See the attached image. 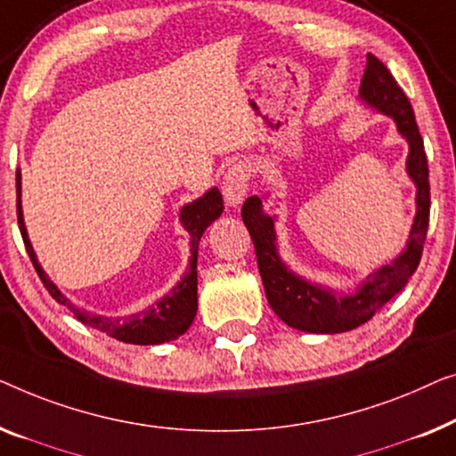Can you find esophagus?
Masks as SVG:
<instances>
[{
  "label": "esophagus",
  "mask_w": 456,
  "mask_h": 456,
  "mask_svg": "<svg viewBox=\"0 0 456 456\" xmlns=\"http://www.w3.org/2000/svg\"><path fill=\"white\" fill-rule=\"evenodd\" d=\"M249 182H252V167L246 161H237L229 167L223 177V196L229 207H237L246 198Z\"/></svg>",
  "instance_id": "obj_1"
}]
</instances>
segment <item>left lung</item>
<instances>
[{"label":"left lung","mask_w":456,"mask_h":456,"mask_svg":"<svg viewBox=\"0 0 456 456\" xmlns=\"http://www.w3.org/2000/svg\"><path fill=\"white\" fill-rule=\"evenodd\" d=\"M359 97L368 105L380 109L382 113L393 115L399 132L407 138V171L418 183V215H415L405 252L378 273L370 274L355 295L341 297L322 287L305 283L304 279L287 271L274 248L273 219L262 213L258 196L248 198L241 207V219L254 241L266 299L274 314L297 330L332 335V332H347L365 324L396 293L403 291L421 260L429 223V179L423 138L415 124L413 107L388 68L371 53H368Z\"/></svg>","instance_id":"obj_1"}]
</instances>
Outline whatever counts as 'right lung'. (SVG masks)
Listing matches in <instances>:
<instances>
[{"label":"right lung","mask_w":456,"mask_h":456,"mask_svg":"<svg viewBox=\"0 0 456 456\" xmlns=\"http://www.w3.org/2000/svg\"><path fill=\"white\" fill-rule=\"evenodd\" d=\"M16 213H18V227H20L24 248L30 256L38 279L43 281L45 289L49 291L57 304L69 307L74 312V316L80 320L82 324L93 326V329L101 330L102 335L118 338V341L132 343V345H159L173 341V338L182 337L185 330L190 329V324L194 322L196 310H198V274H196V262H198V241L210 223L223 213V196L221 191L213 188L207 191L200 200L188 204L182 208V223L191 235V258L188 271L183 273V277L179 283L173 287L169 295H165L163 299L157 301V305H151L149 310L134 314L127 318H102V316H91L85 310H78L69 301L63 297L60 289L51 283L47 274L43 273L41 265L37 262V256L30 246L27 227H24L22 219V207H20V171H16Z\"/></svg>","instance_id":"1"}]
</instances>
